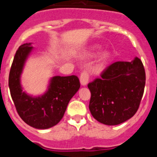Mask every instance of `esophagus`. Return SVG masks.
<instances>
[{
  "mask_svg": "<svg viewBox=\"0 0 157 157\" xmlns=\"http://www.w3.org/2000/svg\"><path fill=\"white\" fill-rule=\"evenodd\" d=\"M89 79H90V75L87 71L84 70L82 71L81 75H80V82L82 86H86L88 83Z\"/></svg>",
  "mask_w": 157,
  "mask_h": 157,
  "instance_id": "1",
  "label": "esophagus"
}]
</instances>
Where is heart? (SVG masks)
<instances>
[{
	"label": "heart",
	"mask_w": 157,
	"mask_h": 157,
	"mask_svg": "<svg viewBox=\"0 0 157 157\" xmlns=\"http://www.w3.org/2000/svg\"><path fill=\"white\" fill-rule=\"evenodd\" d=\"M93 48H94V50H96V49L99 48V46L98 45H95ZM109 56H110V54H109V52L108 51H105V52H103L100 55L99 57L98 58V60H97V67H98V68H103L105 66V64L107 63V62H108V60H109Z\"/></svg>",
	"instance_id": "b5f03b06"
}]
</instances>
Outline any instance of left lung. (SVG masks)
<instances>
[{
	"mask_svg": "<svg viewBox=\"0 0 157 157\" xmlns=\"http://www.w3.org/2000/svg\"><path fill=\"white\" fill-rule=\"evenodd\" d=\"M145 85L143 63L138 57L108 66L101 77L88 84L89 109L95 120L105 125H118L134 116Z\"/></svg>",
	"mask_w": 157,
	"mask_h": 157,
	"instance_id": "left-lung-1",
	"label": "left lung"
}]
</instances>
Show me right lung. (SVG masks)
I'll return each mask as SVG.
<instances>
[{
  "mask_svg": "<svg viewBox=\"0 0 157 157\" xmlns=\"http://www.w3.org/2000/svg\"><path fill=\"white\" fill-rule=\"evenodd\" d=\"M32 48L30 43L19 47L11 67L8 86L22 120L34 128L48 129L61 120L69 101L79 89L80 82L76 75L55 76L51 79L48 91L41 97L33 98L23 92L20 75Z\"/></svg>",
  "mask_w": 157,
  "mask_h": 157,
  "instance_id": "right-lung-1",
  "label": "right lung"
}]
</instances>
